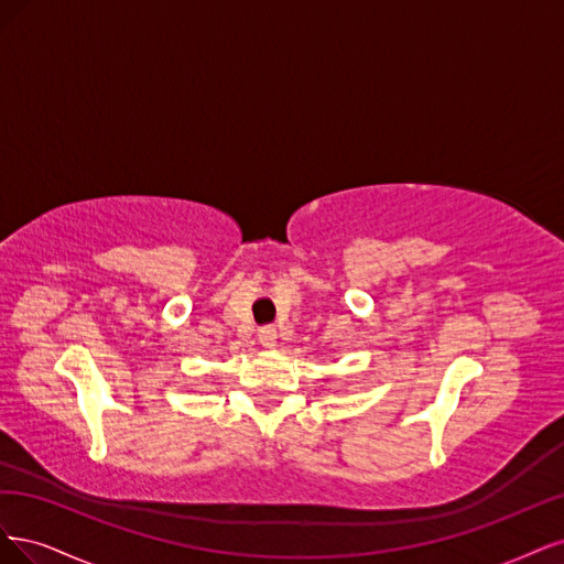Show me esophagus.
I'll return each mask as SVG.
<instances>
[{"label":"esophagus","mask_w":564,"mask_h":564,"mask_svg":"<svg viewBox=\"0 0 564 564\" xmlns=\"http://www.w3.org/2000/svg\"><path fill=\"white\" fill-rule=\"evenodd\" d=\"M258 339H260L262 347H267V349L276 347V328H274V325H264V328H260Z\"/></svg>","instance_id":"34e87169"}]
</instances>
